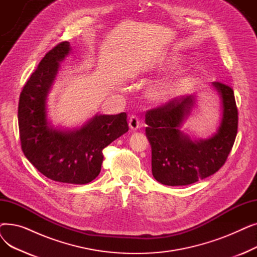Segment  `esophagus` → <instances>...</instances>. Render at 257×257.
<instances>
[{
	"label": "esophagus",
	"instance_id": "obj_1",
	"mask_svg": "<svg viewBox=\"0 0 257 257\" xmlns=\"http://www.w3.org/2000/svg\"><path fill=\"white\" fill-rule=\"evenodd\" d=\"M129 127L133 131H136V130H138L140 128V119H139V117L137 115L132 114L130 116V118H129Z\"/></svg>",
	"mask_w": 257,
	"mask_h": 257
}]
</instances>
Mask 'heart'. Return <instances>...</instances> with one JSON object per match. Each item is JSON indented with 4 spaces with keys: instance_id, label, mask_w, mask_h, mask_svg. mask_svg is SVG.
I'll use <instances>...</instances> for the list:
<instances>
[{
    "instance_id": "heart-1",
    "label": "heart",
    "mask_w": 257,
    "mask_h": 257,
    "mask_svg": "<svg viewBox=\"0 0 257 257\" xmlns=\"http://www.w3.org/2000/svg\"><path fill=\"white\" fill-rule=\"evenodd\" d=\"M181 58L176 55L168 57L160 66V70H174L181 64ZM183 80L172 81V82H159L150 90V97L157 103H166L173 100L179 93Z\"/></svg>"
}]
</instances>
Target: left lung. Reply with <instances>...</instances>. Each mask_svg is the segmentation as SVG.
<instances>
[{
  "instance_id": "left-lung-1",
  "label": "left lung",
  "mask_w": 257,
  "mask_h": 257,
  "mask_svg": "<svg viewBox=\"0 0 257 257\" xmlns=\"http://www.w3.org/2000/svg\"><path fill=\"white\" fill-rule=\"evenodd\" d=\"M222 101L218 132L207 140H192L181 129L191 114L196 96L175 98L146 113V136L152 149V174L161 184L195 183L218 172L230 153L237 133V107L233 89L212 82Z\"/></svg>"
}]
</instances>
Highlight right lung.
<instances>
[{"label":"right lung","instance_id":"add662e5","mask_svg":"<svg viewBox=\"0 0 257 257\" xmlns=\"http://www.w3.org/2000/svg\"><path fill=\"white\" fill-rule=\"evenodd\" d=\"M71 51L63 42L49 51L23 87L19 102L22 150L30 163L51 180L86 184L101 172L103 149L129 129L127 114H100L81 128L63 130L50 125L47 98L59 62Z\"/></svg>","mask_w":257,"mask_h":257}]
</instances>
